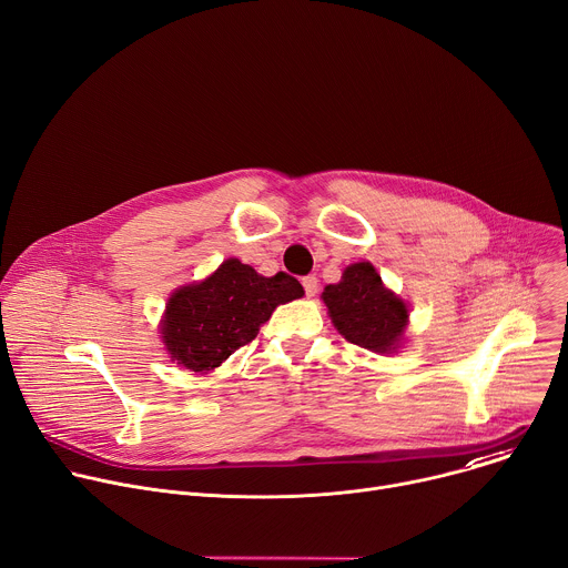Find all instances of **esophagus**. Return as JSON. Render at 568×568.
<instances>
[{"label":"esophagus","mask_w":568,"mask_h":568,"mask_svg":"<svg viewBox=\"0 0 568 568\" xmlns=\"http://www.w3.org/2000/svg\"><path fill=\"white\" fill-rule=\"evenodd\" d=\"M303 290H305V296H315V294H317V290H320V281H317V276H315V274H311V276H305V278H303Z\"/></svg>","instance_id":"34e87169"}]
</instances>
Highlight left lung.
Here are the masks:
<instances>
[{
	"instance_id": "obj_1",
	"label": "left lung",
	"mask_w": 568,
	"mask_h": 568,
	"mask_svg": "<svg viewBox=\"0 0 568 568\" xmlns=\"http://www.w3.org/2000/svg\"><path fill=\"white\" fill-rule=\"evenodd\" d=\"M322 298L335 328L351 344L374 353L396 348L407 324V307L383 285L372 263L346 267L342 281L326 285Z\"/></svg>"
}]
</instances>
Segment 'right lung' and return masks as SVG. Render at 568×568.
Masks as SVG:
<instances>
[{"label":"right lung","mask_w":568,"mask_h":568,"mask_svg":"<svg viewBox=\"0 0 568 568\" xmlns=\"http://www.w3.org/2000/svg\"><path fill=\"white\" fill-rule=\"evenodd\" d=\"M298 296L303 287L294 276L278 272L265 278L231 257L213 276L172 294L163 322L165 346L179 365L205 374L251 344L276 305Z\"/></svg>","instance_id":"right-lung-1"}]
</instances>
